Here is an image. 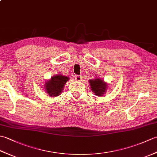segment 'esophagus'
Here are the masks:
<instances>
[{"label":"esophagus","instance_id":"esophagus-1","mask_svg":"<svg viewBox=\"0 0 157 157\" xmlns=\"http://www.w3.org/2000/svg\"><path fill=\"white\" fill-rule=\"evenodd\" d=\"M75 79L77 81H81L82 79V75H75Z\"/></svg>","mask_w":157,"mask_h":157}]
</instances>
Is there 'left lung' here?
Instances as JSON below:
<instances>
[{"label":"left lung","mask_w":157,"mask_h":157,"mask_svg":"<svg viewBox=\"0 0 157 157\" xmlns=\"http://www.w3.org/2000/svg\"><path fill=\"white\" fill-rule=\"evenodd\" d=\"M90 84L92 92L96 96H102L105 94L107 88V84L101 79H95L93 80H90Z\"/></svg>","instance_id":"8db88e82"}]
</instances>
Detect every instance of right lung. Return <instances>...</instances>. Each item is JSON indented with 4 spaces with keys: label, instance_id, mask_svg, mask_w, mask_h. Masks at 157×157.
<instances>
[{
    "label": "right lung",
    "instance_id": "add662e5",
    "mask_svg": "<svg viewBox=\"0 0 157 157\" xmlns=\"http://www.w3.org/2000/svg\"><path fill=\"white\" fill-rule=\"evenodd\" d=\"M68 79V77L61 75L52 77L51 80L46 82L44 87L46 92L51 96H59L63 91V87Z\"/></svg>",
    "mask_w": 157,
    "mask_h": 157
}]
</instances>
